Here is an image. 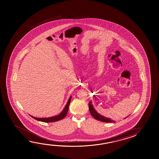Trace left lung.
Wrapping results in <instances>:
<instances>
[{"instance_id":"8db88e82","label":"left lung","mask_w":159,"mask_h":159,"mask_svg":"<svg viewBox=\"0 0 159 159\" xmlns=\"http://www.w3.org/2000/svg\"><path fill=\"white\" fill-rule=\"evenodd\" d=\"M89 111L90 112L91 115H92L93 117L96 120H100L103 122L106 123H115V121L113 120H112L108 118H106L104 116H103L102 115H100L98 112L95 110V108L93 107V105H92V102L91 101H90L89 103ZM126 117V118H127Z\"/></svg>"}]
</instances>
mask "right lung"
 <instances>
[{
	"label": "right lung",
	"mask_w": 159,
	"mask_h": 159,
	"mask_svg": "<svg viewBox=\"0 0 159 159\" xmlns=\"http://www.w3.org/2000/svg\"><path fill=\"white\" fill-rule=\"evenodd\" d=\"M71 98V96H70L69 98L68 101L67 103H66V105L65 106V107H64L63 110L62 111V112L59 115L49 118L34 117H33V116H31V115H30V116L31 117L33 118H34L35 120H37L46 123L54 122H56V121H58V120H62V119H63L66 116V114L68 113L69 106Z\"/></svg>",
	"instance_id": "add662e5"
}]
</instances>
